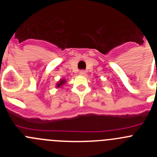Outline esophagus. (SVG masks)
I'll return each mask as SVG.
<instances>
[{
  "instance_id": "obj_1",
  "label": "esophagus",
  "mask_w": 157,
  "mask_h": 157,
  "mask_svg": "<svg viewBox=\"0 0 157 157\" xmlns=\"http://www.w3.org/2000/svg\"><path fill=\"white\" fill-rule=\"evenodd\" d=\"M79 75H86V71H83V70L80 71H79Z\"/></svg>"
}]
</instances>
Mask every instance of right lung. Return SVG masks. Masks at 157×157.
Instances as JSON below:
<instances>
[{
	"label": "right lung",
	"instance_id": "1",
	"mask_svg": "<svg viewBox=\"0 0 157 157\" xmlns=\"http://www.w3.org/2000/svg\"><path fill=\"white\" fill-rule=\"evenodd\" d=\"M65 82H66V80L60 79L57 83H56V88H59V87H60V86L62 87V86H63Z\"/></svg>",
	"mask_w": 157,
	"mask_h": 157
}]
</instances>
